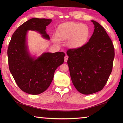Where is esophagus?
<instances>
[{"label": "esophagus", "mask_w": 123, "mask_h": 123, "mask_svg": "<svg viewBox=\"0 0 123 123\" xmlns=\"http://www.w3.org/2000/svg\"><path fill=\"white\" fill-rule=\"evenodd\" d=\"M68 59V56L67 55H66L64 56V62H67Z\"/></svg>", "instance_id": "obj_1"}]
</instances>
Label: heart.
<instances>
[{
  "mask_svg": "<svg viewBox=\"0 0 123 123\" xmlns=\"http://www.w3.org/2000/svg\"><path fill=\"white\" fill-rule=\"evenodd\" d=\"M59 40L70 41L72 48H78L85 44L90 36V30L81 23L68 22L61 25L56 32Z\"/></svg>",
  "mask_w": 123,
  "mask_h": 123,
  "instance_id": "1",
  "label": "heart"
}]
</instances>
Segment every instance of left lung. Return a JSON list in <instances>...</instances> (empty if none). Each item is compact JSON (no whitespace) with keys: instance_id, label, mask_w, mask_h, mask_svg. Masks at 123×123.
Here are the masks:
<instances>
[{"instance_id":"left-lung-1","label":"left lung","mask_w":123,"mask_h":123,"mask_svg":"<svg viewBox=\"0 0 123 123\" xmlns=\"http://www.w3.org/2000/svg\"><path fill=\"white\" fill-rule=\"evenodd\" d=\"M91 22L95 29L89 42L67 51L72 82L84 95L103 89L111 74L115 56L113 44L105 30L98 22Z\"/></svg>"}]
</instances>
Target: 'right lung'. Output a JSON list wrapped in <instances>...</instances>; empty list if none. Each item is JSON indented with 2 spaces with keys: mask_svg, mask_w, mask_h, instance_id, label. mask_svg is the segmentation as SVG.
<instances>
[{
  "mask_svg": "<svg viewBox=\"0 0 123 123\" xmlns=\"http://www.w3.org/2000/svg\"><path fill=\"white\" fill-rule=\"evenodd\" d=\"M52 19L33 18L23 23L13 34L7 50L10 72L22 91L38 95L49 88L54 72L64 62L63 52L44 53L35 59L27 51L26 42L27 31H36L47 40L49 36L46 26Z\"/></svg>",
  "mask_w": 123,
  "mask_h": 123,
  "instance_id": "right-lung-1",
  "label": "right lung"
}]
</instances>
